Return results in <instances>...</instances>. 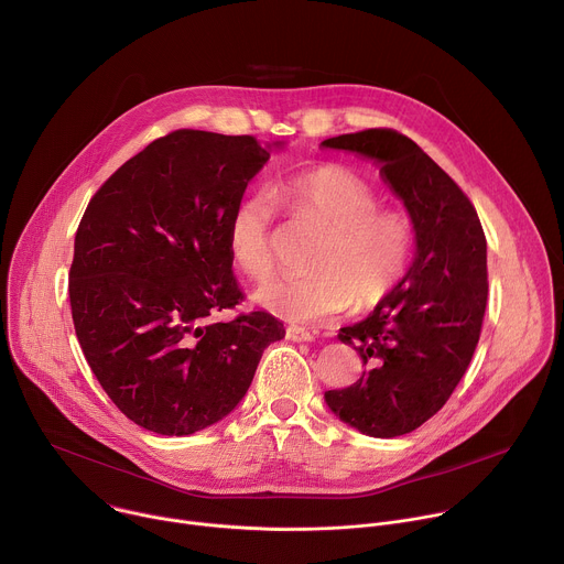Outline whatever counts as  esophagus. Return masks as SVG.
Here are the masks:
<instances>
[{"instance_id":"1","label":"esophagus","mask_w":564,"mask_h":564,"mask_svg":"<svg viewBox=\"0 0 564 564\" xmlns=\"http://www.w3.org/2000/svg\"><path fill=\"white\" fill-rule=\"evenodd\" d=\"M285 336H288L290 340H294V343H307V340H314V334H312V332H307L305 327H288Z\"/></svg>"}]
</instances>
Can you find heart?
Segmentation results:
<instances>
[{"mask_svg": "<svg viewBox=\"0 0 564 564\" xmlns=\"http://www.w3.org/2000/svg\"><path fill=\"white\" fill-rule=\"evenodd\" d=\"M274 197L294 215L327 228L305 276H283L261 285L257 303L294 321L316 323L345 312L351 303L365 312L381 305L405 276L414 230L405 215L379 208V195L356 172L323 163L288 174ZM274 206L257 193L241 199L228 219V250L235 265L263 281L274 272Z\"/></svg>", "mask_w": 564, "mask_h": 564, "instance_id": "obj_1", "label": "heart"}]
</instances>
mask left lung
<instances>
[{
  "label": "left lung",
  "instance_id": "left-lung-1",
  "mask_svg": "<svg viewBox=\"0 0 564 564\" xmlns=\"http://www.w3.org/2000/svg\"><path fill=\"white\" fill-rule=\"evenodd\" d=\"M377 161L416 232L412 268L394 292L338 338L360 354L362 377L325 392L327 408L373 438L430 421L469 367L487 307V241L458 183L410 137L369 128L323 141Z\"/></svg>",
  "mask_w": 564,
  "mask_h": 564
}]
</instances>
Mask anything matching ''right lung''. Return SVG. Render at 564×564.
Wrapping results in <instances>:
<instances>
[{
    "instance_id": "1",
    "label": "right lung",
    "mask_w": 564,
    "mask_h": 564,
    "mask_svg": "<svg viewBox=\"0 0 564 564\" xmlns=\"http://www.w3.org/2000/svg\"><path fill=\"white\" fill-rule=\"evenodd\" d=\"M268 159L250 134L174 130L128 159L82 217L75 332L104 392L148 432L187 436L228 416L285 334L268 312L215 321L243 301L228 219Z\"/></svg>"
}]
</instances>
